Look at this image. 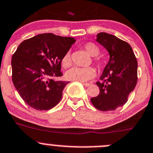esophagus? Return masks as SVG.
<instances>
[{
	"instance_id": "obj_1",
	"label": "esophagus",
	"mask_w": 153,
	"mask_h": 153,
	"mask_svg": "<svg viewBox=\"0 0 153 153\" xmlns=\"http://www.w3.org/2000/svg\"><path fill=\"white\" fill-rule=\"evenodd\" d=\"M82 85L85 87H88L90 85V84L89 83H82Z\"/></svg>"
}]
</instances>
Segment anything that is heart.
Masks as SVG:
<instances>
[{
    "label": "heart",
    "instance_id": "obj_1",
    "mask_svg": "<svg viewBox=\"0 0 153 153\" xmlns=\"http://www.w3.org/2000/svg\"><path fill=\"white\" fill-rule=\"evenodd\" d=\"M84 49L85 52L92 57L98 56L100 53V49L92 43H88L84 46ZM94 62L97 66H100L102 63L99 58H94ZM62 63L63 67L68 68L71 65V57L70 53L67 52L64 57L62 58ZM95 75V71L92 68H78V67H74L68 70L65 74L67 79L71 81H78L80 82H86L90 79L93 78Z\"/></svg>",
    "mask_w": 153,
    "mask_h": 153
}]
</instances>
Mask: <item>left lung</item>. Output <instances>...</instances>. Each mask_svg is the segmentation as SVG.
Instances as JSON below:
<instances>
[{
	"label": "left lung",
	"mask_w": 153,
	"mask_h": 153,
	"mask_svg": "<svg viewBox=\"0 0 153 153\" xmlns=\"http://www.w3.org/2000/svg\"><path fill=\"white\" fill-rule=\"evenodd\" d=\"M96 41L108 52L110 59L96 84L100 88L97 97L91 98L94 107L101 111L115 110L128 101L137 82V61L127 42L112 34L101 32Z\"/></svg>",
	"instance_id": "obj_1"
}]
</instances>
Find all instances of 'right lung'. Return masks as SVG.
<instances>
[{
  "label": "right lung",
  "instance_id": "1",
  "mask_svg": "<svg viewBox=\"0 0 153 153\" xmlns=\"http://www.w3.org/2000/svg\"><path fill=\"white\" fill-rule=\"evenodd\" d=\"M75 42L74 37L48 33L20 43L11 61L12 79L27 105L37 110H48L59 104L69 82L54 79L62 76V58Z\"/></svg>",
  "mask_w": 153,
  "mask_h": 153
}]
</instances>
